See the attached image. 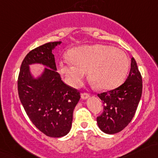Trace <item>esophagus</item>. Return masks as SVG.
<instances>
[{"mask_svg":"<svg viewBox=\"0 0 158 158\" xmlns=\"http://www.w3.org/2000/svg\"><path fill=\"white\" fill-rule=\"evenodd\" d=\"M90 95L88 94V93H82V94H81V98H82V100H86V99L89 98Z\"/></svg>","mask_w":158,"mask_h":158,"instance_id":"1","label":"esophagus"}]
</instances>
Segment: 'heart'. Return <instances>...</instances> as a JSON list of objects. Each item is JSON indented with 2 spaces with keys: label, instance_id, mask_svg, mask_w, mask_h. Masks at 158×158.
<instances>
[{
  "label": "heart",
  "instance_id": "b5f03b06",
  "mask_svg": "<svg viewBox=\"0 0 158 158\" xmlns=\"http://www.w3.org/2000/svg\"><path fill=\"white\" fill-rule=\"evenodd\" d=\"M58 63V70L73 88L83 84L86 72L90 79L103 91L118 87L125 79L129 60L120 48L110 45L93 44L71 49Z\"/></svg>",
  "mask_w": 158,
  "mask_h": 158
}]
</instances>
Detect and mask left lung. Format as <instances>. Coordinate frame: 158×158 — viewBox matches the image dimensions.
Masks as SVG:
<instances>
[{
    "label": "left lung",
    "mask_w": 158,
    "mask_h": 158,
    "mask_svg": "<svg viewBox=\"0 0 158 158\" xmlns=\"http://www.w3.org/2000/svg\"><path fill=\"white\" fill-rule=\"evenodd\" d=\"M143 91L142 76L136 60L131 58V70L126 81L112 91L99 94L103 112L97 118L98 127L103 133L114 134L122 131L135 115Z\"/></svg>",
    "instance_id": "8db88e82"
}]
</instances>
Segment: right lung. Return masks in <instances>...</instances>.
<instances>
[{"instance_id":"add662e5","label":"right lung","mask_w":158,"mask_h":158,"mask_svg":"<svg viewBox=\"0 0 158 158\" xmlns=\"http://www.w3.org/2000/svg\"><path fill=\"white\" fill-rule=\"evenodd\" d=\"M61 43H48L27 54L21 65L18 79L20 101L31 122L50 137H62L70 132L73 113L80 93L67 85L57 72L52 52ZM46 67L37 77L30 65Z\"/></svg>"}]
</instances>
